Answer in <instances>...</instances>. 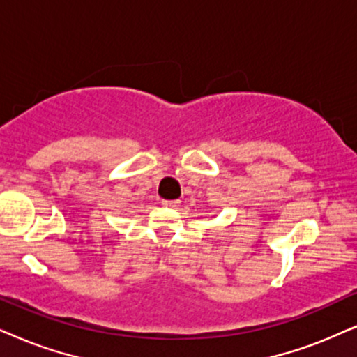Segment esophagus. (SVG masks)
<instances>
[{
	"instance_id": "34e87169",
	"label": "esophagus",
	"mask_w": 357,
	"mask_h": 357,
	"mask_svg": "<svg viewBox=\"0 0 357 357\" xmlns=\"http://www.w3.org/2000/svg\"><path fill=\"white\" fill-rule=\"evenodd\" d=\"M161 204H163L165 207H173V209H174V207L179 206V201H163Z\"/></svg>"
}]
</instances>
